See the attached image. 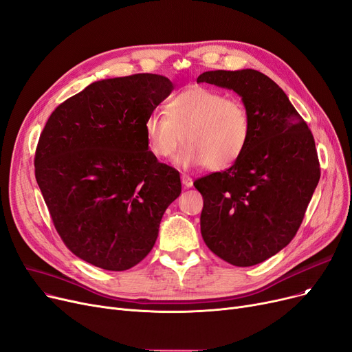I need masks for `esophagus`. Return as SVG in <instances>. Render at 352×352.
Segmentation results:
<instances>
[{
  "instance_id": "34e87169",
  "label": "esophagus",
  "mask_w": 352,
  "mask_h": 352,
  "mask_svg": "<svg viewBox=\"0 0 352 352\" xmlns=\"http://www.w3.org/2000/svg\"><path fill=\"white\" fill-rule=\"evenodd\" d=\"M181 182H182V186H184V187H188V188L192 187V178L187 174L181 175Z\"/></svg>"
}]
</instances>
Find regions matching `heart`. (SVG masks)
I'll return each mask as SVG.
<instances>
[{"label":"heart","instance_id":"obj_1","mask_svg":"<svg viewBox=\"0 0 352 352\" xmlns=\"http://www.w3.org/2000/svg\"><path fill=\"white\" fill-rule=\"evenodd\" d=\"M144 131L148 149L158 160L170 158L184 138L186 146L175 160L178 165H206L219 171L244 154L252 136V118L240 99L192 85L170 99L166 113L151 112Z\"/></svg>","mask_w":352,"mask_h":352}]
</instances>
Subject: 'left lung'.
<instances>
[{"mask_svg": "<svg viewBox=\"0 0 352 352\" xmlns=\"http://www.w3.org/2000/svg\"><path fill=\"white\" fill-rule=\"evenodd\" d=\"M203 82L241 96L252 136L230 168L194 181L204 201L201 236L227 263L253 266L286 248L299 230L320 177L314 135L285 91L261 72H206L197 79Z\"/></svg>", "mask_w": 352, "mask_h": 352, "instance_id": "8db88e82", "label": "left lung"}]
</instances>
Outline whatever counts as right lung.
<instances>
[{
    "mask_svg": "<svg viewBox=\"0 0 352 352\" xmlns=\"http://www.w3.org/2000/svg\"><path fill=\"white\" fill-rule=\"evenodd\" d=\"M171 80L138 73L89 85L60 103L36 148V179L56 230L82 261L122 272L152 250L179 173L148 149L146 116Z\"/></svg>",
    "mask_w": 352,
    "mask_h": 352,
    "instance_id": "obj_1",
    "label": "right lung"
}]
</instances>
